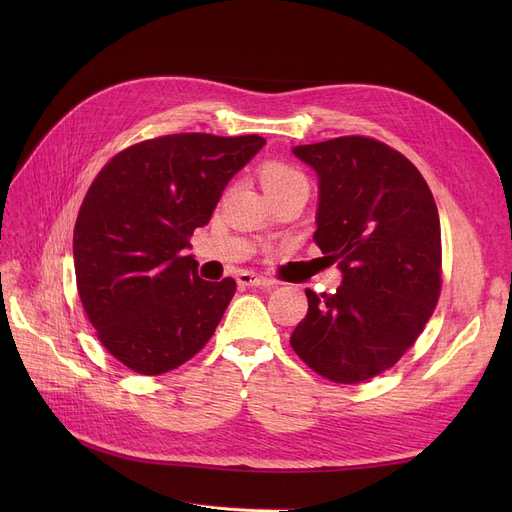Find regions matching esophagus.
Wrapping results in <instances>:
<instances>
[{"label": "esophagus", "instance_id": "34e87169", "mask_svg": "<svg viewBox=\"0 0 512 512\" xmlns=\"http://www.w3.org/2000/svg\"><path fill=\"white\" fill-rule=\"evenodd\" d=\"M236 282L240 286H261V288H267V286H274V280L265 278V276H257L253 272H240L236 276Z\"/></svg>", "mask_w": 512, "mask_h": 512}]
</instances>
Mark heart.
Segmentation results:
<instances>
[{"instance_id": "1", "label": "heart", "mask_w": 512, "mask_h": 512, "mask_svg": "<svg viewBox=\"0 0 512 512\" xmlns=\"http://www.w3.org/2000/svg\"><path fill=\"white\" fill-rule=\"evenodd\" d=\"M259 176H261V184H263L267 195L280 193V191H286V188H294V186L309 188L307 178L299 168L284 164V161H276V159L265 161L259 170Z\"/></svg>"}]
</instances>
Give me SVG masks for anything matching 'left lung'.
Masks as SVG:
<instances>
[{
    "label": "left lung",
    "mask_w": 512,
    "mask_h": 512,
    "mask_svg": "<svg viewBox=\"0 0 512 512\" xmlns=\"http://www.w3.org/2000/svg\"><path fill=\"white\" fill-rule=\"evenodd\" d=\"M292 151L317 172L313 240L342 284L305 290L290 346L321 378L361 384L398 363L438 305V207L421 172L382 141L353 134Z\"/></svg>",
    "instance_id": "left-lung-1"
}]
</instances>
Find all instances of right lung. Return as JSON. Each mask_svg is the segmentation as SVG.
<instances>
[{"label":"right lung","instance_id":"right-lung-1","mask_svg":"<svg viewBox=\"0 0 512 512\" xmlns=\"http://www.w3.org/2000/svg\"><path fill=\"white\" fill-rule=\"evenodd\" d=\"M263 145L259 134H166L116 153L89 186L74 226L78 297L105 351L134 373L180 367L218 328L236 282L201 280L184 249Z\"/></svg>","mask_w":512,"mask_h":512}]
</instances>
